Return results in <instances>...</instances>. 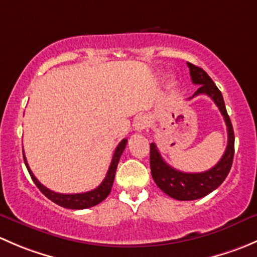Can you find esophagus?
I'll return each instance as SVG.
<instances>
[{
  "label": "esophagus",
  "mask_w": 257,
  "mask_h": 257,
  "mask_svg": "<svg viewBox=\"0 0 257 257\" xmlns=\"http://www.w3.org/2000/svg\"><path fill=\"white\" fill-rule=\"evenodd\" d=\"M149 124H150L149 118L145 115H141L134 120V129H136L137 132H143L148 128V126H149Z\"/></svg>",
  "instance_id": "esophagus-1"
}]
</instances>
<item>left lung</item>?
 <instances>
[{
	"instance_id": "8db88e82",
	"label": "left lung",
	"mask_w": 257,
	"mask_h": 257,
	"mask_svg": "<svg viewBox=\"0 0 257 257\" xmlns=\"http://www.w3.org/2000/svg\"><path fill=\"white\" fill-rule=\"evenodd\" d=\"M188 67L190 71L191 80L194 84L199 85L198 90L189 99L199 94H206L214 100V103L217 105L224 116L225 124H226L227 147L221 159L211 169L203 173H184L168 165L160 155L155 143L150 144L152 177L160 190L177 200H196L219 188L229 174L232 165V159H234V129H232L231 120L227 115L221 92L203 68L191 63H188Z\"/></svg>"
}]
</instances>
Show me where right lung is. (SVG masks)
Returning <instances> with one entry per match:
<instances>
[{
  "instance_id": "add662e5",
  "label": "right lung",
  "mask_w": 257,
  "mask_h": 257,
  "mask_svg": "<svg viewBox=\"0 0 257 257\" xmlns=\"http://www.w3.org/2000/svg\"><path fill=\"white\" fill-rule=\"evenodd\" d=\"M126 139H123L120 143L118 144V147L115 148V152H114L112 163H110V167L108 169L107 175H105L104 180L100 183V185L98 188L93 189V190L87 191V193H80V194H59V193H54V191L49 190V189L46 188L45 185L40 183L37 180V178L33 175L32 170L30 169L27 164V159L25 157V153H23V160H25V164L27 167L28 173H30L31 178H32L33 183L36 184L38 189L42 191L43 195H46L49 200H52L53 203H56L57 205L63 206V208L67 209H87V208H92V206L97 205V204L102 203L108 195H109L110 190H112L113 186V181H114V177H115V170L116 167H118L119 159H120L121 153L124 152L126 145Z\"/></svg>"
}]
</instances>
